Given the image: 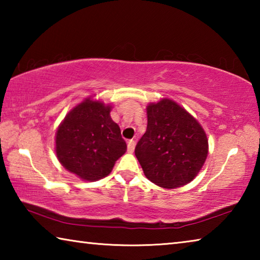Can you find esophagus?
Here are the masks:
<instances>
[{
    "instance_id": "1",
    "label": "esophagus",
    "mask_w": 260,
    "mask_h": 260,
    "mask_svg": "<svg viewBox=\"0 0 260 260\" xmlns=\"http://www.w3.org/2000/svg\"><path fill=\"white\" fill-rule=\"evenodd\" d=\"M134 149H135V141L129 140L128 143H127V150H128V152H133Z\"/></svg>"
}]
</instances>
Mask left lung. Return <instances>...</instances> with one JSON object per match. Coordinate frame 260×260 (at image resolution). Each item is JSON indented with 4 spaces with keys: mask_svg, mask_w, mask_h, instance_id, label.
Wrapping results in <instances>:
<instances>
[{
    "mask_svg": "<svg viewBox=\"0 0 260 260\" xmlns=\"http://www.w3.org/2000/svg\"><path fill=\"white\" fill-rule=\"evenodd\" d=\"M147 116V131L135 147L144 175L165 189L186 186L197 177L208 157L205 131L171 99L149 103Z\"/></svg>",
    "mask_w": 260,
    "mask_h": 260,
    "instance_id": "left-lung-1",
    "label": "left lung"
}]
</instances>
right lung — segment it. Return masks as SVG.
Returning a JSON list of instances; mask_svg holds the SVG:
<instances>
[{
    "label": "right lung",
    "mask_w": 260,
    "mask_h": 260,
    "mask_svg": "<svg viewBox=\"0 0 260 260\" xmlns=\"http://www.w3.org/2000/svg\"><path fill=\"white\" fill-rule=\"evenodd\" d=\"M111 109V104L89 96L70 110L57 128V159L83 181L107 177L127 150L119 126L110 116Z\"/></svg>",
    "instance_id": "1"
}]
</instances>
